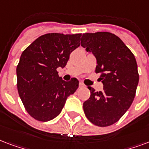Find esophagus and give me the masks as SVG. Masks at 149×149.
<instances>
[{"instance_id": "obj_1", "label": "esophagus", "mask_w": 149, "mask_h": 149, "mask_svg": "<svg viewBox=\"0 0 149 149\" xmlns=\"http://www.w3.org/2000/svg\"><path fill=\"white\" fill-rule=\"evenodd\" d=\"M85 85H84V84H83L82 82L79 83V87H80V88H84V87H85Z\"/></svg>"}]
</instances>
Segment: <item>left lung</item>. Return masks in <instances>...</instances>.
Wrapping results in <instances>:
<instances>
[{"mask_svg": "<svg viewBox=\"0 0 149 149\" xmlns=\"http://www.w3.org/2000/svg\"><path fill=\"white\" fill-rule=\"evenodd\" d=\"M81 45L95 56V72L100 73L103 90L95 92L83 103L88 120L99 127L115 124L130 108L139 81L132 52L118 36L107 32L84 33Z\"/></svg>", "mask_w": 149, "mask_h": 149, "instance_id": "left-lung-1", "label": "left lung"}]
</instances>
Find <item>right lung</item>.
Returning <instances> with one entry per match:
<instances>
[{"label":"right lung","instance_id":"obj_1","mask_svg":"<svg viewBox=\"0 0 149 149\" xmlns=\"http://www.w3.org/2000/svg\"><path fill=\"white\" fill-rule=\"evenodd\" d=\"M81 34L47 33L37 38L21 55L16 73L17 88L26 111L40 121L53 120L61 113L79 81H65L57 68H64L70 54L80 46Z\"/></svg>","mask_w":149,"mask_h":149}]
</instances>
